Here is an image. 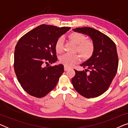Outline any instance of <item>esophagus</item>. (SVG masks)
<instances>
[{
  "mask_svg": "<svg viewBox=\"0 0 128 128\" xmlns=\"http://www.w3.org/2000/svg\"><path fill=\"white\" fill-rule=\"evenodd\" d=\"M70 69L69 67H68V66H64V71H67V70H68Z\"/></svg>",
  "mask_w": 128,
  "mask_h": 128,
  "instance_id": "34e87169",
  "label": "esophagus"
}]
</instances>
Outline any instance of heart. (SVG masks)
Wrapping results in <instances>:
<instances>
[{"label": "heart", "mask_w": 128, "mask_h": 128, "mask_svg": "<svg viewBox=\"0 0 128 128\" xmlns=\"http://www.w3.org/2000/svg\"><path fill=\"white\" fill-rule=\"evenodd\" d=\"M68 39L71 42L76 44V51L78 52L83 59L89 58L92 55L94 51V45L92 42L86 40V37L82 34L78 32H73L68 35ZM64 39L60 38L56 42L54 48L57 53H61L63 50ZM80 60L77 54H65L60 57V62L65 66H71L77 63Z\"/></svg>", "instance_id": "b5f03b06"}]
</instances>
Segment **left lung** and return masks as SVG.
Masks as SVG:
<instances>
[{"instance_id": "1", "label": "left lung", "mask_w": 128, "mask_h": 128, "mask_svg": "<svg viewBox=\"0 0 128 128\" xmlns=\"http://www.w3.org/2000/svg\"><path fill=\"white\" fill-rule=\"evenodd\" d=\"M73 30L88 35L94 45L92 56L80 65L86 68L85 71L75 70V75L72 79L73 86L84 98L98 97L108 89L117 72L118 57L116 44L94 28H76Z\"/></svg>"}]
</instances>
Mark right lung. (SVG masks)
<instances>
[{
	"label": "right lung",
	"mask_w": 128,
	"mask_h": 128,
	"mask_svg": "<svg viewBox=\"0 0 128 128\" xmlns=\"http://www.w3.org/2000/svg\"><path fill=\"white\" fill-rule=\"evenodd\" d=\"M70 30L43 24L19 39L14 51V71L21 87L29 94L41 98L56 87L64 72L63 65L45 64L57 62L56 42Z\"/></svg>",
	"instance_id": "obj_1"
}]
</instances>
